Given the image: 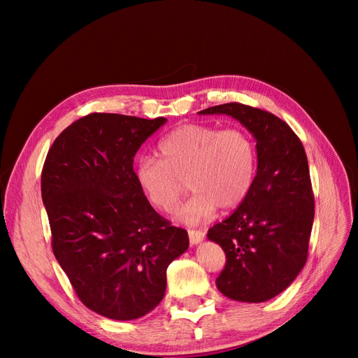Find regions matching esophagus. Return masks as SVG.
I'll list each match as a JSON object with an SVG mask.
<instances>
[{
  "label": "esophagus",
  "instance_id": "34e87169",
  "mask_svg": "<svg viewBox=\"0 0 358 358\" xmlns=\"http://www.w3.org/2000/svg\"><path fill=\"white\" fill-rule=\"evenodd\" d=\"M189 236V243L191 245H199L204 239V231L201 230H188Z\"/></svg>",
  "mask_w": 358,
  "mask_h": 358
}]
</instances>
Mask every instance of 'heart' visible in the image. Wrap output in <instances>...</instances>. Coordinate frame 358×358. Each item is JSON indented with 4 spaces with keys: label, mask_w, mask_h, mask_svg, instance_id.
<instances>
[{
    "label": "heart",
    "mask_w": 358,
    "mask_h": 358,
    "mask_svg": "<svg viewBox=\"0 0 358 358\" xmlns=\"http://www.w3.org/2000/svg\"><path fill=\"white\" fill-rule=\"evenodd\" d=\"M159 155H143L136 164V182L155 209L171 212L185 191L194 192L178 218L199 222L218 208L229 212L243 203L257 175V146L242 128L218 129L187 124L161 140Z\"/></svg>",
    "instance_id": "heart-1"
}]
</instances>
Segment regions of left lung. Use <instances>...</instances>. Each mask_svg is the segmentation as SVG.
Returning <instances> with one entry per match:
<instances>
[{
    "instance_id": "left-lung-1",
    "label": "left lung",
    "mask_w": 358,
    "mask_h": 358,
    "mask_svg": "<svg viewBox=\"0 0 358 358\" xmlns=\"http://www.w3.org/2000/svg\"><path fill=\"white\" fill-rule=\"evenodd\" d=\"M199 113L229 115L257 140L251 191L208 231L227 258L216 287L237 301L270 300L297 278L308 259L315 204L305 148L282 119L251 106L227 103Z\"/></svg>"
}]
</instances>
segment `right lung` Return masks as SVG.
<instances>
[{
  "mask_svg": "<svg viewBox=\"0 0 358 358\" xmlns=\"http://www.w3.org/2000/svg\"><path fill=\"white\" fill-rule=\"evenodd\" d=\"M166 117L91 113L49 149L41 199L52 249L86 308L128 321L164 297L166 272L188 249L187 230L158 215L134 176V155Z\"/></svg>",
  "mask_w": 358,
  "mask_h": 358,
  "instance_id": "obj_1",
  "label": "right lung"
}]
</instances>
